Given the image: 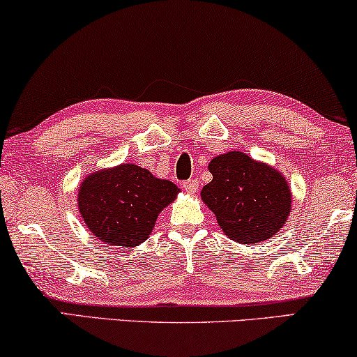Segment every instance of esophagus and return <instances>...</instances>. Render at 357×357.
<instances>
[{
    "label": "esophagus",
    "instance_id": "34e87169",
    "mask_svg": "<svg viewBox=\"0 0 357 357\" xmlns=\"http://www.w3.org/2000/svg\"><path fill=\"white\" fill-rule=\"evenodd\" d=\"M183 189L189 194H195L199 190V181L197 179H188L183 183Z\"/></svg>",
    "mask_w": 357,
    "mask_h": 357
}]
</instances>
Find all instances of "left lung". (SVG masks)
I'll use <instances>...</instances> for the list:
<instances>
[{"label": "left lung", "mask_w": 357, "mask_h": 357, "mask_svg": "<svg viewBox=\"0 0 357 357\" xmlns=\"http://www.w3.org/2000/svg\"><path fill=\"white\" fill-rule=\"evenodd\" d=\"M208 169L213 179L200 195L228 238L249 245L278 233L289 215L291 192L277 169L243 152L220 155Z\"/></svg>", "instance_id": "8db88e82"}]
</instances>
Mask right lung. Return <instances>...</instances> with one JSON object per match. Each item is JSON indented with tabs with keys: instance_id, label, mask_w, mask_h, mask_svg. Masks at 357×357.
<instances>
[{
	"instance_id": "1",
	"label": "right lung",
	"mask_w": 357,
	"mask_h": 357,
	"mask_svg": "<svg viewBox=\"0 0 357 357\" xmlns=\"http://www.w3.org/2000/svg\"><path fill=\"white\" fill-rule=\"evenodd\" d=\"M178 192L172 181L124 163L84 179L79 210L95 238L108 245L134 248L149 238L158 213Z\"/></svg>"
}]
</instances>
